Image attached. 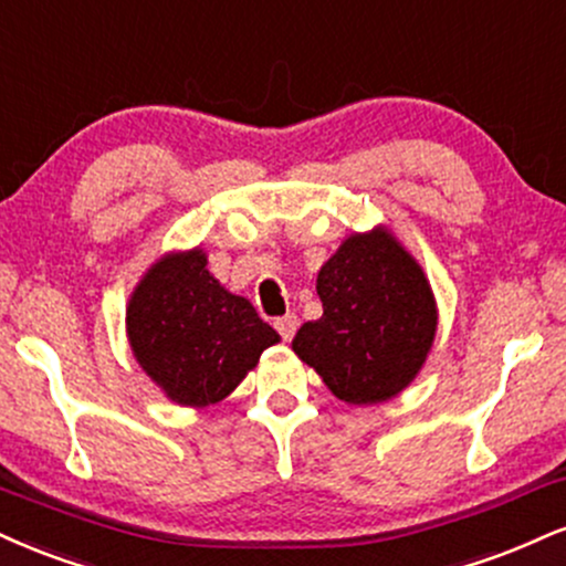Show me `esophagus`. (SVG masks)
Instances as JSON below:
<instances>
[{"mask_svg":"<svg viewBox=\"0 0 566 566\" xmlns=\"http://www.w3.org/2000/svg\"><path fill=\"white\" fill-rule=\"evenodd\" d=\"M276 332L279 335H282V339L284 343H290L292 337H295V332H297V326H301V318L295 316V313H287V316H282V318H276Z\"/></svg>","mask_w":566,"mask_h":566,"instance_id":"1","label":"esophagus"}]
</instances>
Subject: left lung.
<instances>
[{
	"mask_svg": "<svg viewBox=\"0 0 566 566\" xmlns=\"http://www.w3.org/2000/svg\"><path fill=\"white\" fill-rule=\"evenodd\" d=\"M324 316L305 322L292 350L350 406L392 400L430 356L438 303L424 269L379 223L353 231L316 279Z\"/></svg>",
	"mask_w": 566,
	"mask_h": 566,
	"instance_id": "1",
	"label": "left lung"
}]
</instances>
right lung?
Returning a JSON list of instances; mask_svg holds the SVG:
<instances>
[{
    "mask_svg": "<svg viewBox=\"0 0 566 566\" xmlns=\"http://www.w3.org/2000/svg\"><path fill=\"white\" fill-rule=\"evenodd\" d=\"M126 337L142 371L187 408L221 403L282 339L210 274L200 244L160 255L142 274L126 303Z\"/></svg>",
    "mask_w": 566,
    "mask_h": 566,
    "instance_id": "obj_1",
    "label": "right lung"
}]
</instances>
